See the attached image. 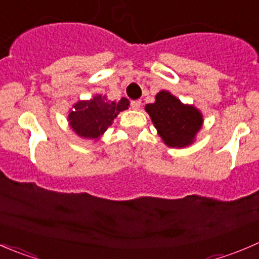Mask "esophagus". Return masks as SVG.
<instances>
[{"instance_id":"esophagus-1","label":"esophagus","mask_w":259,"mask_h":259,"mask_svg":"<svg viewBox=\"0 0 259 259\" xmlns=\"http://www.w3.org/2000/svg\"><path fill=\"white\" fill-rule=\"evenodd\" d=\"M140 106H142V101L140 100H133L132 101V108L134 109V110H139Z\"/></svg>"}]
</instances>
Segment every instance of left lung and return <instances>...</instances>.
Listing matches in <instances>:
<instances>
[{
  "label": "left lung",
  "mask_w": 259,
  "mask_h": 259,
  "mask_svg": "<svg viewBox=\"0 0 259 259\" xmlns=\"http://www.w3.org/2000/svg\"><path fill=\"white\" fill-rule=\"evenodd\" d=\"M145 110L164 143L173 148L192 144L203 124L202 114L194 106L184 105L168 91H160L155 103L148 104Z\"/></svg>",
  "instance_id": "1"
}]
</instances>
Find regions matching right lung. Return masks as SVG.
Wrapping results in <instances>:
<instances>
[{
    "mask_svg": "<svg viewBox=\"0 0 259 259\" xmlns=\"http://www.w3.org/2000/svg\"><path fill=\"white\" fill-rule=\"evenodd\" d=\"M127 106V99L109 101L101 95L95 96L93 100L79 101L69 114L70 126L79 137L98 139L106 132L120 111L126 110Z\"/></svg>",
    "mask_w": 259,
    "mask_h": 259,
    "instance_id": "1",
    "label": "right lung"
}]
</instances>
